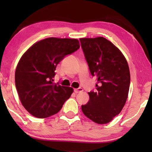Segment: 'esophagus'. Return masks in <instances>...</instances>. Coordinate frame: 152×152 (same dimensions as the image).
Listing matches in <instances>:
<instances>
[{"label": "esophagus", "mask_w": 152, "mask_h": 152, "mask_svg": "<svg viewBox=\"0 0 152 152\" xmlns=\"http://www.w3.org/2000/svg\"><path fill=\"white\" fill-rule=\"evenodd\" d=\"M74 91L75 93H80V92H82L83 91V89L82 88H75L74 89Z\"/></svg>", "instance_id": "obj_1"}]
</instances>
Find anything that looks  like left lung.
I'll list each match as a JSON object with an SVG mask.
<instances>
[{"label":"left lung","instance_id":"obj_1","mask_svg":"<svg viewBox=\"0 0 152 152\" xmlns=\"http://www.w3.org/2000/svg\"><path fill=\"white\" fill-rule=\"evenodd\" d=\"M91 75L97 78L95 92L82 106L83 113L97 124L109 123L123 109L130 86L129 68L122 52L102 37L80 39Z\"/></svg>","mask_w":152,"mask_h":152}]
</instances>
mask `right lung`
<instances>
[{
	"label": "right lung",
	"mask_w": 152,
	"mask_h": 152,
	"mask_svg": "<svg viewBox=\"0 0 152 152\" xmlns=\"http://www.w3.org/2000/svg\"><path fill=\"white\" fill-rule=\"evenodd\" d=\"M76 39L50 37L34 43L18 61L15 84L20 102L31 115L45 118L61 110L73 92L53 82L57 64L80 48Z\"/></svg>",
	"instance_id": "obj_1"
}]
</instances>
